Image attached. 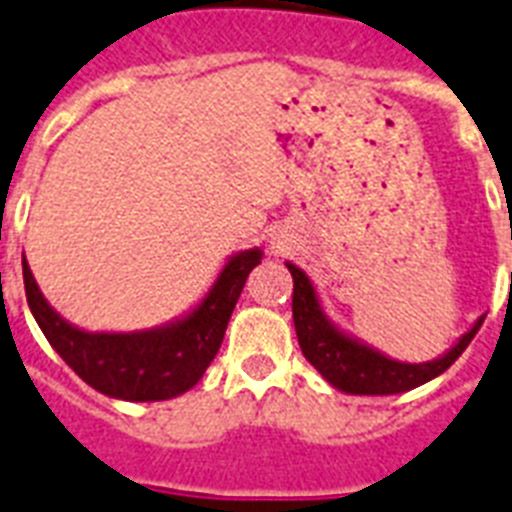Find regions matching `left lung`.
<instances>
[{
	"label": "left lung",
	"mask_w": 512,
	"mask_h": 512,
	"mask_svg": "<svg viewBox=\"0 0 512 512\" xmlns=\"http://www.w3.org/2000/svg\"><path fill=\"white\" fill-rule=\"evenodd\" d=\"M285 267L293 277V326H296L301 352L331 387L347 395H398L441 376L467 350V344L473 342V336L478 334L486 318L481 315L438 358L425 360V363H406L342 331L328 318L310 275L291 261H285Z\"/></svg>",
	"instance_id": "obj_1"
}]
</instances>
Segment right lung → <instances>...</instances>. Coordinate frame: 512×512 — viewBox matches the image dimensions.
<instances>
[{
	"label": "right lung",
	"instance_id": "right-lung-1",
	"mask_svg": "<svg viewBox=\"0 0 512 512\" xmlns=\"http://www.w3.org/2000/svg\"><path fill=\"white\" fill-rule=\"evenodd\" d=\"M261 256V248L232 253L192 310L144 331H85L69 323L39 291L26 259L23 285L37 326L82 382L109 398L149 403L178 398L200 382L224 342L232 310Z\"/></svg>",
	"mask_w": 512,
	"mask_h": 512
}]
</instances>
